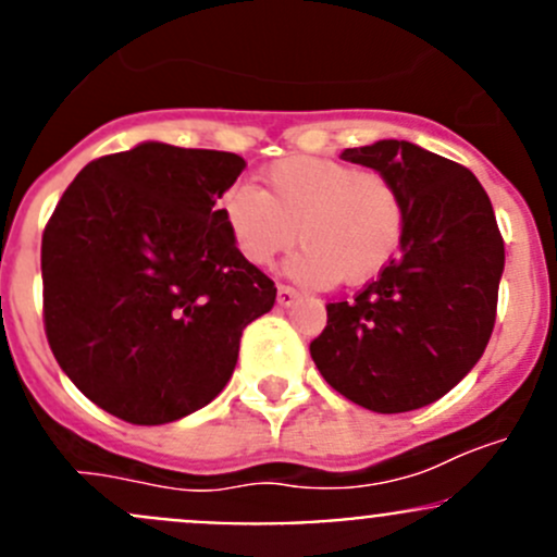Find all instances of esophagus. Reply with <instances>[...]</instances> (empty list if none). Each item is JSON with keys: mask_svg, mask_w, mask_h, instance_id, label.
I'll use <instances>...</instances> for the list:
<instances>
[{"mask_svg": "<svg viewBox=\"0 0 557 557\" xmlns=\"http://www.w3.org/2000/svg\"><path fill=\"white\" fill-rule=\"evenodd\" d=\"M296 299H299V290L290 288V285H285V283L277 285V305L280 307H290Z\"/></svg>", "mask_w": 557, "mask_h": 557, "instance_id": "esophagus-1", "label": "esophagus"}]
</instances>
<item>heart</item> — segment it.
<instances>
[{
  "label": "heart",
  "mask_w": 557,
  "mask_h": 557,
  "mask_svg": "<svg viewBox=\"0 0 557 557\" xmlns=\"http://www.w3.org/2000/svg\"><path fill=\"white\" fill-rule=\"evenodd\" d=\"M218 210L252 267H269L296 243L299 228L305 245L288 269L310 285L377 277L401 250L409 215L391 174L318 156H288L269 164L263 190L250 183L228 185Z\"/></svg>",
  "instance_id": "heart-1"
}]
</instances>
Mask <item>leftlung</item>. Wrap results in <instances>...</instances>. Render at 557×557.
Masks as SVG:
<instances>
[{
	"label": "left lung",
	"mask_w": 557,
	"mask_h": 557,
	"mask_svg": "<svg viewBox=\"0 0 557 557\" xmlns=\"http://www.w3.org/2000/svg\"><path fill=\"white\" fill-rule=\"evenodd\" d=\"M342 159L396 180L407 234L372 283L350 301L325 305L312 361L358 407L409 412L453 391L485 352L504 237L480 180L450 159L404 139L347 148Z\"/></svg>",
	"instance_id": "obj_1"
}]
</instances>
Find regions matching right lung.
Instances as JSON below:
<instances>
[{
	"label": "right lung",
	"mask_w": 557,
	"mask_h": 557,
	"mask_svg": "<svg viewBox=\"0 0 557 557\" xmlns=\"http://www.w3.org/2000/svg\"><path fill=\"white\" fill-rule=\"evenodd\" d=\"M237 153L145 143L83 166L42 232V323L66 377L134 425L196 412L277 299L218 199Z\"/></svg>",
	"instance_id": "right-lung-1"
}]
</instances>
